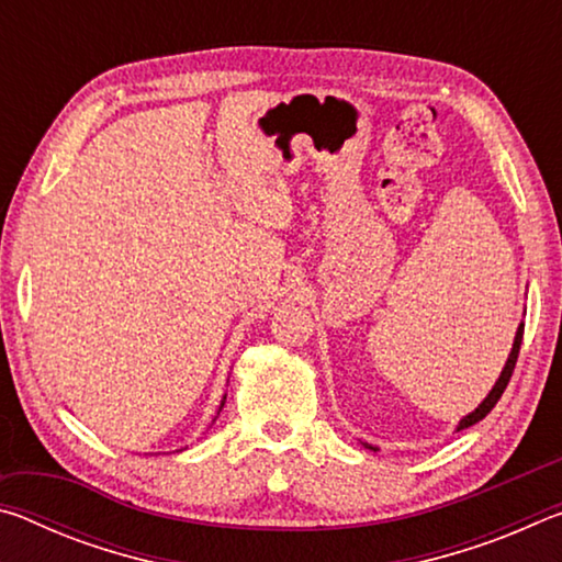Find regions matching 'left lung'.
I'll list each match as a JSON object with an SVG mask.
<instances>
[{
  "label": "left lung",
  "instance_id": "1",
  "mask_svg": "<svg viewBox=\"0 0 562 562\" xmlns=\"http://www.w3.org/2000/svg\"><path fill=\"white\" fill-rule=\"evenodd\" d=\"M522 329H526V325H520L518 327V331H516V341H513V349H510V357H508V361H506V367H503V372H501V376H498V382H496V386L491 389V394L483 398V404L475 408L473 414H469L465 418H461V424H459V429H469V426H473V424H479L481 418H486V414L491 412L493 406L498 404V398H501V394L506 392V386H508V382H510V376H513V369H516V361H518V351H520V341H522ZM369 449H374V446H369ZM376 451V449H374Z\"/></svg>",
  "mask_w": 562,
  "mask_h": 562
}]
</instances>
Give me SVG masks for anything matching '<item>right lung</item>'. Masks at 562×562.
Wrapping results in <instances>:
<instances>
[{
    "mask_svg": "<svg viewBox=\"0 0 562 562\" xmlns=\"http://www.w3.org/2000/svg\"><path fill=\"white\" fill-rule=\"evenodd\" d=\"M223 404H225V398H223ZM223 404H221V408H223Z\"/></svg>",
    "mask_w": 562,
    "mask_h": 562,
    "instance_id": "add662e5",
    "label": "right lung"
}]
</instances>
